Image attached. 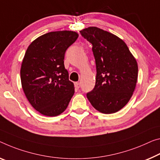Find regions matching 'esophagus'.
I'll use <instances>...</instances> for the list:
<instances>
[{
	"mask_svg": "<svg viewBox=\"0 0 160 160\" xmlns=\"http://www.w3.org/2000/svg\"><path fill=\"white\" fill-rule=\"evenodd\" d=\"M74 86L77 88H80V83L79 82H75Z\"/></svg>",
	"mask_w": 160,
	"mask_h": 160,
	"instance_id": "1",
	"label": "esophagus"
}]
</instances>
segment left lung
Returning <instances> with one entry per match:
<instances>
[{
  "mask_svg": "<svg viewBox=\"0 0 160 160\" xmlns=\"http://www.w3.org/2000/svg\"><path fill=\"white\" fill-rule=\"evenodd\" d=\"M92 44L97 77L94 88L87 97L98 111L115 113L131 99L138 77L136 59L122 39L97 27L80 31Z\"/></svg>",
  "mask_w": 160,
  "mask_h": 160,
  "instance_id": "1",
  "label": "left lung"
}]
</instances>
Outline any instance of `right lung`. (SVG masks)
<instances>
[{"instance_id": "obj_1", "label": "right lung", "mask_w": 160, "mask_h": 160, "mask_svg": "<svg viewBox=\"0 0 160 160\" xmlns=\"http://www.w3.org/2000/svg\"><path fill=\"white\" fill-rule=\"evenodd\" d=\"M78 37L73 31L50 32L27 48L21 68L22 88L32 107L45 116L64 112L74 94L63 60Z\"/></svg>"}]
</instances>
